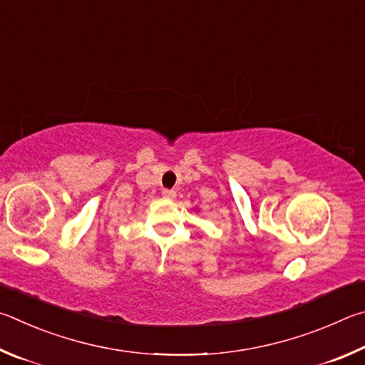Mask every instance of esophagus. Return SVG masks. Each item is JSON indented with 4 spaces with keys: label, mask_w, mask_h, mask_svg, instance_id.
Listing matches in <instances>:
<instances>
[{
    "label": "esophagus",
    "mask_w": 365,
    "mask_h": 365,
    "mask_svg": "<svg viewBox=\"0 0 365 365\" xmlns=\"http://www.w3.org/2000/svg\"><path fill=\"white\" fill-rule=\"evenodd\" d=\"M162 195H163V199H166V200H175L176 199V192H175V190H171V189H163Z\"/></svg>",
    "instance_id": "1"
}]
</instances>
